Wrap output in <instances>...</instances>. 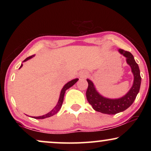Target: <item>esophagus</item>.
Returning a JSON list of instances; mask_svg holds the SVG:
<instances>
[{"label":"esophagus","mask_w":151,"mask_h":151,"mask_svg":"<svg viewBox=\"0 0 151 151\" xmlns=\"http://www.w3.org/2000/svg\"><path fill=\"white\" fill-rule=\"evenodd\" d=\"M88 76V72L86 71H83L82 72H81V73H80V78H86Z\"/></svg>","instance_id":"34e87169"}]
</instances>
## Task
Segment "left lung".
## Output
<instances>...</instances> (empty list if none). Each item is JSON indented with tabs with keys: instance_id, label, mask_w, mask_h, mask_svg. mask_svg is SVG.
<instances>
[{
	"instance_id": "left-lung-1",
	"label": "left lung",
	"mask_w": 151,
	"mask_h": 151,
	"mask_svg": "<svg viewBox=\"0 0 151 151\" xmlns=\"http://www.w3.org/2000/svg\"><path fill=\"white\" fill-rule=\"evenodd\" d=\"M119 51L127 58V63L131 66L134 76L133 86L127 95L122 98L115 100L105 98L96 91L93 82L89 80H86L88 82V88L86 92V96L88 103L91 105L95 111L105 114L115 115L125 111L133 104L139 91L142 78L140 76L138 65L136 63L133 55L129 51L121 49H119Z\"/></svg>"
}]
</instances>
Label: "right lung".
I'll return each mask as SVG.
<instances>
[{
  "label": "right lung",
  "mask_w": 151,
  "mask_h": 151,
  "mask_svg": "<svg viewBox=\"0 0 151 151\" xmlns=\"http://www.w3.org/2000/svg\"><path fill=\"white\" fill-rule=\"evenodd\" d=\"M34 56V55H31V56L27 58L24 60L23 62H25L27 60L32 58ZM22 66V65H21V66H20V67H21ZM78 80V79H75V80H71V81H70L68 82V83H67L65 84V86H64V87L63 88V89H62L61 91V93H60V98H59V100H58V104L56 106H55L54 107V109H53L52 111H51V112H49L47 113V114L46 115H42V116H39V117H34V118L35 119H45V118H47V117H49L51 116H53V115H55V113H57L58 112L60 109H61V106L62 105H63V100H64V96H65V91L66 90L68 89V88H69L71 86H72L74 84L76 83L77 82V81Z\"/></svg>",
  "instance_id": "add662e5"
}]
</instances>
